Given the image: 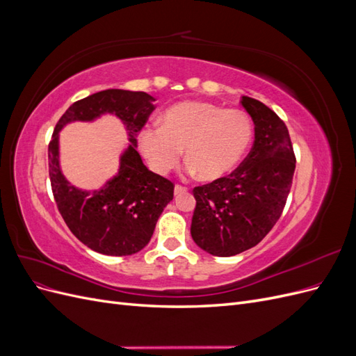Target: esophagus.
<instances>
[{"label":"esophagus","mask_w":356,"mask_h":356,"mask_svg":"<svg viewBox=\"0 0 356 356\" xmlns=\"http://www.w3.org/2000/svg\"><path fill=\"white\" fill-rule=\"evenodd\" d=\"M187 187H182V186H179V184H177L175 186V188H174V191H175V195H181V193H187Z\"/></svg>","instance_id":"1"}]
</instances>
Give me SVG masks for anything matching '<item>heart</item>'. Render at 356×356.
Returning <instances> with one entry per match:
<instances>
[{
	"instance_id": "obj_1",
	"label": "heart",
	"mask_w": 356,
	"mask_h": 356,
	"mask_svg": "<svg viewBox=\"0 0 356 356\" xmlns=\"http://www.w3.org/2000/svg\"><path fill=\"white\" fill-rule=\"evenodd\" d=\"M252 141L250 117L241 110L199 101L179 102L139 134V148L160 175L175 169L186 152L188 172L212 182L230 175Z\"/></svg>"
}]
</instances>
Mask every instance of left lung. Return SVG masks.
<instances>
[{
  "label": "left lung",
  "mask_w": 356,
  "mask_h": 356,
  "mask_svg": "<svg viewBox=\"0 0 356 356\" xmlns=\"http://www.w3.org/2000/svg\"><path fill=\"white\" fill-rule=\"evenodd\" d=\"M241 104L255 126L250 154L229 177L193 188L191 238L217 257L241 254L264 239L281 218L296 170L285 123L250 96Z\"/></svg>",
  "instance_id": "obj_1"
}]
</instances>
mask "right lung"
<instances>
[{"instance_id": "add662e5", "label": "right lung", "mask_w": 356, "mask_h": 356, "mask_svg": "<svg viewBox=\"0 0 356 356\" xmlns=\"http://www.w3.org/2000/svg\"><path fill=\"white\" fill-rule=\"evenodd\" d=\"M153 101L145 92L102 90L74 102L53 131L49 144L53 197L75 238L99 254L123 257L141 251L152 239L160 213L174 199V184L148 170L135 148L139 131L154 110ZM102 113L121 118L131 144L121 156L115 177L99 191H80L60 170L58 132L71 121H91Z\"/></svg>"}]
</instances>
